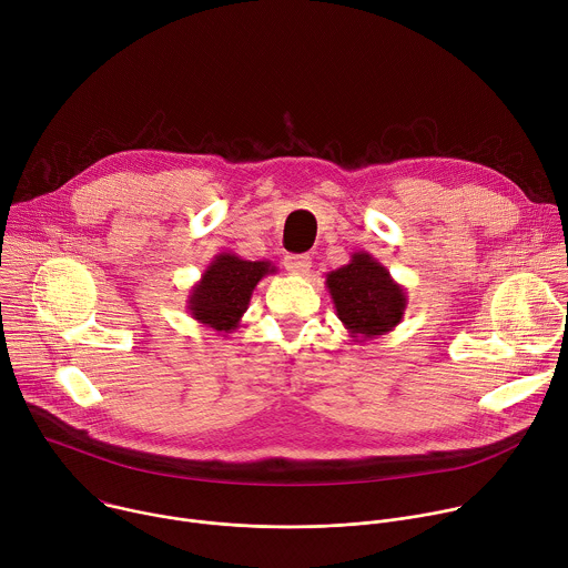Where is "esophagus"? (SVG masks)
<instances>
[{
    "instance_id": "obj_1",
    "label": "esophagus",
    "mask_w": 568,
    "mask_h": 568,
    "mask_svg": "<svg viewBox=\"0 0 568 568\" xmlns=\"http://www.w3.org/2000/svg\"><path fill=\"white\" fill-rule=\"evenodd\" d=\"M283 265H285V270H287L290 274L303 276V274H307V272H310V267H312V258H310L307 254H290V256H285Z\"/></svg>"
}]
</instances>
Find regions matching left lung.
<instances>
[{
  "label": "left lung",
  "instance_id": "left-lung-1",
  "mask_svg": "<svg viewBox=\"0 0 568 568\" xmlns=\"http://www.w3.org/2000/svg\"><path fill=\"white\" fill-rule=\"evenodd\" d=\"M326 287L353 342L390 333L407 310V290L368 252H355L351 263L326 274Z\"/></svg>",
  "mask_w": 568,
  "mask_h": 568
}]
</instances>
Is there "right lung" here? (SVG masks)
Here are the masks:
<instances>
[{
	"label": "right lung",
	"instance_id": "1",
	"mask_svg": "<svg viewBox=\"0 0 568 568\" xmlns=\"http://www.w3.org/2000/svg\"><path fill=\"white\" fill-rule=\"evenodd\" d=\"M278 270L270 261H245L233 252L217 254L189 292L186 310L215 333H233L247 312L256 285Z\"/></svg>",
	"mask_w": 568,
	"mask_h": 568
}]
</instances>
